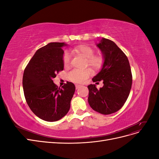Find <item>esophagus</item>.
<instances>
[{
    "label": "esophagus",
    "instance_id": "esophagus-1",
    "mask_svg": "<svg viewBox=\"0 0 159 159\" xmlns=\"http://www.w3.org/2000/svg\"><path fill=\"white\" fill-rule=\"evenodd\" d=\"M80 85H78V84H75V88L76 89H78L80 87Z\"/></svg>",
    "mask_w": 159,
    "mask_h": 159
}]
</instances>
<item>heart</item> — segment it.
<instances>
[{"label": "heart", "instance_id": "b5f03b06", "mask_svg": "<svg viewBox=\"0 0 159 159\" xmlns=\"http://www.w3.org/2000/svg\"><path fill=\"white\" fill-rule=\"evenodd\" d=\"M74 51L77 54L84 57L86 60V65H88L94 70H99L102 68L104 63V58L101 55H94V50L90 46L86 45H81L77 46L74 49ZM71 56L68 52H66L63 56V64L65 67H67L70 62ZM92 71L89 69L84 70H73L68 74V78L70 80L75 83H81L87 80L91 75Z\"/></svg>", "mask_w": 159, "mask_h": 159}]
</instances>
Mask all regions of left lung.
Segmentation results:
<instances>
[{
  "label": "left lung",
  "mask_w": 159,
  "mask_h": 159,
  "mask_svg": "<svg viewBox=\"0 0 159 159\" xmlns=\"http://www.w3.org/2000/svg\"><path fill=\"white\" fill-rule=\"evenodd\" d=\"M96 46L102 51L104 63L92 80H103V86L99 89L95 84L88 86V103L95 111L109 115L117 112L127 101L132 85L131 70L127 57L114 42L102 38Z\"/></svg>",
  "instance_id": "left-lung-1"
}]
</instances>
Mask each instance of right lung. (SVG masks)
Returning <instances> with one entry per match:
<instances>
[{
    "instance_id": "1",
    "label": "right lung",
    "mask_w": 159,
    "mask_h": 159,
    "mask_svg": "<svg viewBox=\"0 0 159 159\" xmlns=\"http://www.w3.org/2000/svg\"><path fill=\"white\" fill-rule=\"evenodd\" d=\"M64 42H50L38 49L24 71L22 85L27 104L37 117L56 121L68 113L75 85L67 82L61 88L53 81L64 70Z\"/></svg>"
}]
</instances>
